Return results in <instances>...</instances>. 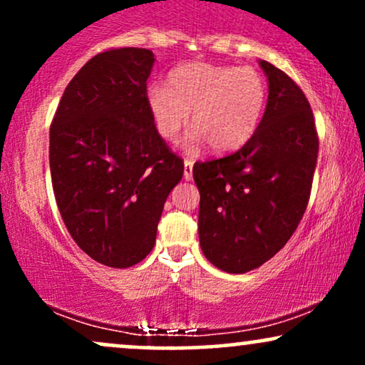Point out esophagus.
<instances>
[{"instance_id": "1", "label": "esophagus", "mask_w": 365, "mask_h": 365, "mask_svg": "<svg viewBox=\"0 0 365 365\" xmlns=\"http://www.w3.org/2000/svg\"><path fill=\"white\" fill-rule=\"evenodd\" d=\"M192 168H194V161L192 159H185V163H183V178L187 180H192Z\"/></svg>"}]
</instances>
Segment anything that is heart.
Listing matches in <instances>:
<instances>
[{"label": "heart", "instance_id": "obj_1", "mask_svg": "<svg viewBox=\"0 0 365 365\" xmlns=\"http://www.w3.org/2000/svg\"><path fill=\"white\" fill-rule=\"evenodd\" d=\"M145 103L161 139H177L192 111L188 148L206 140L215 153H232L259 127L266 82L250 66L188 63L171 70L166 87L149 86Z\"/></svg>", "mask_w": 365, "mask_h": 365}]
</instances>
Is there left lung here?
<instances>
[{
  "mask_svg": "<svg viewBox=\"0 0 365 365\" xmlns=\"http://www.w3.org/2000/svg\"><path fill=\"white\" fill-rule=\"evenodd\" d=\"M264 116L237 153L195 163L199 242L211 264L242 274L269 261L290 240L311 197L319 139L307 98L271 63Z\"/></svg>",
  "mask_w": 365,
  "mask_h": 365,
  "instance_id": "1",
  "label": "left lung"
}]
</instances>
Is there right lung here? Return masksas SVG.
<instances>
[{
    "label": "right lung",
    "instance_id": "1",
    "mask_svg": "<svg viewBox=\"0 0 365 365\" xmlns=\"http://www.w3.org/2000/svg\"><path fill=\"white\" fill-rule=\"evenodd\" d=\"M153 65L144 48L96 54L66 86L49 128L63 223L89 257L118 269L153 250L166 197L183 177L145 103Z\"/></svg>",
    "mask_w": 365,
    "mask_h": 365
}]
</instances>
